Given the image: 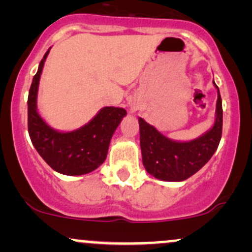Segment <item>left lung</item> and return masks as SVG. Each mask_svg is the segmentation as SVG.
Masks as SVG:
<instances>
[{"instance_id":"8db88e82","label":"left lung","mask_w":252,"mask_h":252,"mask_svg":"<svg viewBox=\"0 0 252 252\" xmlns=\"http://www.w3.org/2000/svg\"><path fill=\"white\" fill-rule=\"evenodd\" d=\"M213 84L218 91L215 124L194 140H170L143 118H138L143 166L150 175L163 181H184L201 169L215 154L221 138L222 106L220 92Z\"/></svg>"}]
</instances>
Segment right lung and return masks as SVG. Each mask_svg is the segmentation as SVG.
<instances>
[{
    "label": "right lung",
    "instance_id": "1",
    "mask_svg": "<svg viewBox=\"0 0 252 252\" xmlns=\"http://www.w3.org/2000/svg\"><path fill=\"white\" fill-rule=\"evenodd\" d=\"M50 50L39 63L28 94L30 137L36 152L52 169L65 175L88 174L105 161L112 135L126 111L105 106L89 123L72 131H59L48 126L37 112L36 102L40 76Z\"/></svg>",
    "mask_w": 252,
    "mask_h": 252
}]
</instances>
